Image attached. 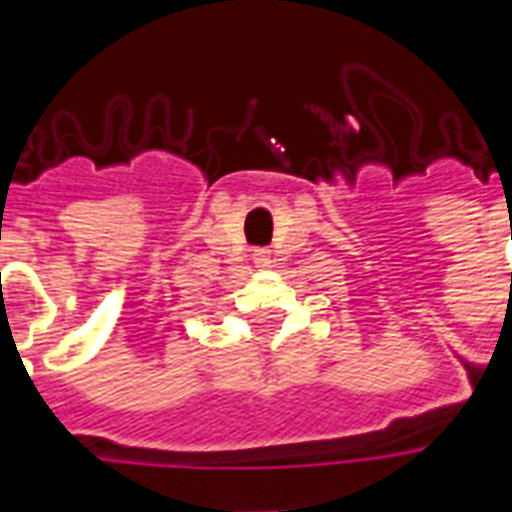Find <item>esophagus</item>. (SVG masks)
Listing matches in <instances>:
<instances>
[{
  "label": "esophagus",
  "instance_id": "1",
  "mask_svg": "<svg viewBox=\"0 0 512 512\" xmlns=\"http://www.w3.org/2000/svg\"><path fill=\"white\" fill-rule=\"evenodd\" d=\"M252 260H255L257 268H268V265H271V249H255V252H252Z\"/></svg>",
  "mask_w": 512,
  "mask_h": 512
}]
</instances>
